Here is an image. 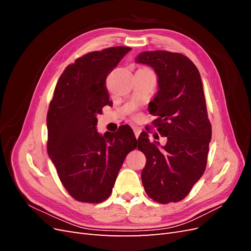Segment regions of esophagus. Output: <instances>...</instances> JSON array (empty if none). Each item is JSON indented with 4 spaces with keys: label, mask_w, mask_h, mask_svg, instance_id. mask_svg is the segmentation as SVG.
<instances>
[{
    "label": "esophagus",
    "mask_w": 251,
    "mask_h": 251,
    "mask_svg": "<svg viewBox=\"0 0 251 251\" xmlns=\"http://www.w3.org/2000/svg\"><path fill=\"white\" fill-rule=\"evenodd\" d=\"M134 133H135L136 138H138V136H139V134H140V131L138 130V128H134Z\"/></svg>",
    "instance_id": "obj_1"
}]
</instances>
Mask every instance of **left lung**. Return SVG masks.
Returning a JSON list of instances; mask_svg holds the SVG:
<instances>
[{
    "label": "left lung",
    "instance_id": "obj_1",
    "mask_svg": "<svg viewBox=\"0 0 251 251\" xmlns=\"http://www.w3.org/2000/svg\"><path fill=\"white\" fill-rule=\"evenodd\" d=\"M136 63L153 68L158 91L149 112L165 146L150 142L141 134L138 150L147 158L141 172L144 191L159 203L178 202L191 192L206 168L211 125L207 115L200 73L191 59L181 53L144 51Z\"/></svg>",
    "mask_w": 251,
    "mask_h": 251
}]
</instances>
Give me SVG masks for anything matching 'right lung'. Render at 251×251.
I'll use <instances>...</instances> for the list:
<instances>
[{
    "instance_id": "1",
    "label": "right lung",
    "mask_w": 251,
    "mask_h": 251,
    "mask_svg": "<svg viewBox=\"0 0 251 251\" xmlns=\"http://www.w3.org/2000/svg\"><path fill=\"white\" fill-rule=\"evenodd\" d=\"M130 47L90 52L60 75L47 114V151L67 192L87 203L112 193L126 156L137 148L133 130L97 132V115L111 104L105 79Z\"/></svg>"
}]
</instances>
